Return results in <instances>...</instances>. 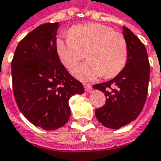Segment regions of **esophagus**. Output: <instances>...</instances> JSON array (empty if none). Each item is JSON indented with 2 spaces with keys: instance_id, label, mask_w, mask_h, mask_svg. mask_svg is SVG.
<instances>
[{
  "instance_id": "1",
  "label": "esophagus",
  "mask_w": 161,
  "mask_h": 161,
  "mask_svg": "<svg viewBox=\"0 0 161 161\" xmlns=\"http://www.w3.org/2000/svg\"><path fill=\"white\" fill-rule=\"evenodd\" d=\"M84 89L87 92H90L92 90V86L90 84H84Z\"/></svg>"
}]
</instances>
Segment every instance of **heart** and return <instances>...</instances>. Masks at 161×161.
I'll use <instances>...</instances> for the list:
<instances>
[{"instance_id": "1", "label": "heart", "mask_w": 161, "mask_h": 161, "mask_svg": "<svg viewBox=\"0 0 161 161\" xmlns=\"http://www.w3.org/2000/svg\"><path fill=\"white\" fill-rule=\"evenodd\" d=\"M56 50L60 61L68 69L86 53L88 60L71 70L75 77L84 81L96 80L103 73L105 77H114L123 70L127 59L124 35L97 23L73 27L69 36L56 40Z\"/></svg>"}]
</instances>
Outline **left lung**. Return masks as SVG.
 Instances as JSON below:
<instances>
[{
  "label": "left lung",
  "instance_id": "obj_1",
  "mask_svg": "<svg viewBox=\"0 0 161 161\" xmlns=\"http://www.w3.org/2000/svg\"><path fill=\"white\" fill-rule=\"evenodd\" d=\"M123 34L127 44L124 69L107 82L93 85L105 93L106 104L96 109L97 119L104 126L119 129L135 120L145 104L150 80V64L144 45L126 27Z\"/></svg>",
  "mask_w": 161,
  "mask_h": 161
}]
</instances>
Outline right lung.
I'll return each instance as SVG.
<instances>
[{"label":"right lung","mask_w":161,"mask_h":161,"mask_svg":"<svg viewBox=\"0 0 161 161\" xmlns=\"http://www.w3.org/2000/svg\"><path fill=\"white\" fill-rule=\"evenodd\" d=\"M59 23H47L31 31L16 48L11 63L17 105L31 124L52 131L71 116L69 99L84 93L82 84L62 64L56 50Z\"/></svg>","instance_id":"add662e5"}]
</instances>
